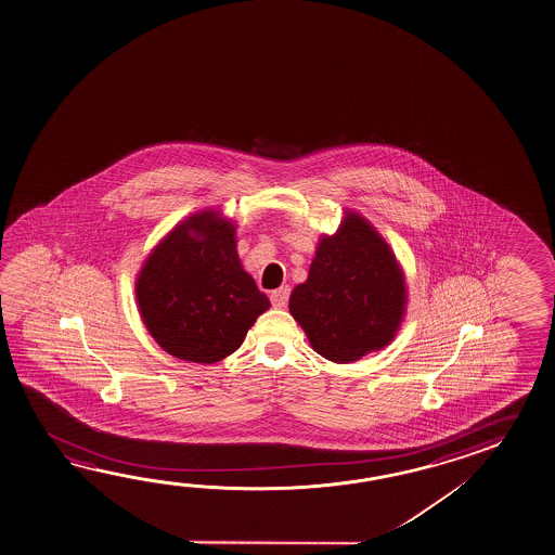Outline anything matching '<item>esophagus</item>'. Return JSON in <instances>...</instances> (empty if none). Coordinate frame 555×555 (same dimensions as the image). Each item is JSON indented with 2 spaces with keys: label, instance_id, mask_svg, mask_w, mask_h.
<instances>
[{
  "label": "esophagus",
  "instance_id": "1",
  "mask_svg": "<svg viewBox=\"0 0 555 555\" xmlns=\"http://www.w3.org/2000/svg\"><path fill=\"white\" fill-rule=\"evenodd\" d=\"M288 296H291V288H288V286H281L279 291H272V306H274V308H284V306L288 304Z\"/></svg>",
  "mask_w": 555,
  "mask_h": 555
}]
</instances>
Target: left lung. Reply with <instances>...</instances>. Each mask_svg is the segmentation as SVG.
<instances>
[{"mask_svg":"<svg viewBox=\"0 0 555 555\" xmlns=\"http://www.w3.org/2000/svg\"><path fill=\"white\" fill-rule=\"evenodd\" d=\"M288 308L315 353L351 363L395 339L406 310L404 272L377 230L346 211L341 228L318 243Z\"/></svg>","mask_w":555,"mask_h":555,"instance_id":"1","label":"left lung"}]
</instances>
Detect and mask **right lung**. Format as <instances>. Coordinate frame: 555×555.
Returning a JSON list of instances; mask_svg holds the SVG:
<instances>
[{"instance_id":"right-lung-1","label":"right lung","mask_w":555,"mask_h":555,"mask_svg":"<svg viewBox=\"0 0 555 555\" xmlns=\"http://www.w3.org/2000/svg\"><path fill=\"white\" fill-rule=\"evenodd\" d=\"M135 296L158 346L192 363L231 356L271 306L241 267L235 225L216 209L192 214L160 240L139 271Z\"/></svg>"}]
</instances>
